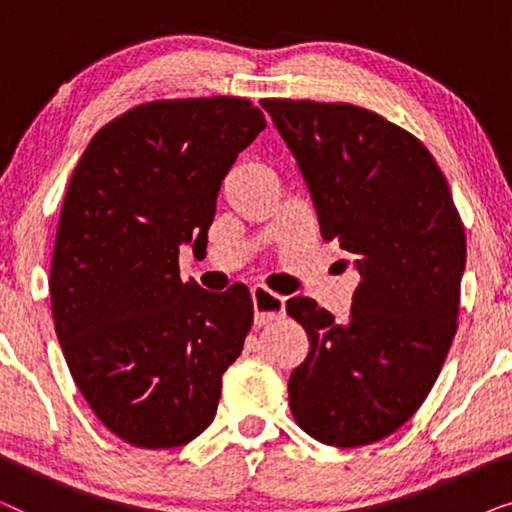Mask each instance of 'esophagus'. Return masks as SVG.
Wrapping results in <instances>:
<instances>
[{"instance_id":"esophagus-1","label":"esophagus","mask_w":512,"mask_h":512,"mask_svg":"<svg viewBox=\"0 0 512 512\" xmlns=\"http://www.w3.org/2000/svg\"><path fill=\"white\" fill-rule=\"evenodd\" d=\"M251 300H254V310H256V326H265L270 321L279 319L284 314V298L277 296V293H270L263 286H254L251 289Z\"/></svg>"}]
</instances>
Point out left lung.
I'll list each match as a JSON object with an SVG mask.
<instances>
[{
	"label": "left lung",
	"instance_id": "1",
	"mask_svg": "<svg viewBox=\"0 0 512 512\" xmlns=\"http://www.w3.org/2000/svg\"><path fill=\"white\" fill-rule=\"evenodd\" d=\"M261 104L298 160L321 237L361 275L347 321L286 300L310 340L289 377L293 419L324 445L377 443L415 415L450 352L464 223L429 149L401 125L347 102Z\"/></svg>",
	"mask_w": 512,
	"mask_h": 512
}]
</instances>
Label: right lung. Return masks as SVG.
I'll return each mask as SVG.
<instances>
[{
	"mask_svg": "<svg viewBox=\"0 0 512 512\" xmlns=\"http://www.w3.org/2000/svg\"><path fill=\"white\" fill-rule=\"evenodd\" d=\"M265 128L244 97L137 104L95 132L69 179L55 235L53 324L76 387L111 433L144 450L212 424L254 303L179 277L205 251L221 181Z\"/></svg>",
	"mask_w": 512,
	"mask_h": 512,
	"instance_id": "obj_1",
	"label": "right lung"
}]
</instances>
